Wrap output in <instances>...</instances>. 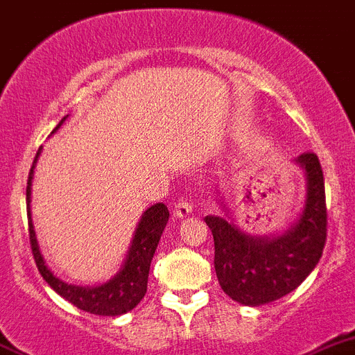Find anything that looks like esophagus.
I'll use <instances>...</instances> for the list:
<instances>
[{"label": "esophagus", "mask_w": 355, "mask_h": 355, "mask_svg": "<svg viewBox=\"0 0 355 355\" xmlns=\"http://www.w3.org/2000/svg\"><path fill=\"white\" fill-rule=\"evenodd\" d=\"M193 214V205H191V201L185 200V198H182V200L177 201V205H175L173 208V215L177 218H185L189 217V215Z\"/></svg>", "instance_id": "1"}]
</instances>
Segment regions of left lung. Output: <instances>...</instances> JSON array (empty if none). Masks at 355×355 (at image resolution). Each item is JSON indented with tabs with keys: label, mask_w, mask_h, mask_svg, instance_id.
I'll return each mask as SVG.
<instances>
[{
	"label": "left lung",
	"mask_w": 355,
	"mask_h": 355,
	"mask_svg": "<svg viewBox=\"0 0 355 355\" xmlns=\"http://www.w3.org/2000/svg\"><path fill=\"white\" fill-rule=\"evenodd\" d=\"M306 180L304 205L297 218L277 234L245 233L230 217L207 215L215 243V273L231 300L245 306H261L293 293L312 273L326 243V191L319 157L304 152L294 159Z\"/></svg>",
	"instance_id": "obj_1"
}]
</instances>
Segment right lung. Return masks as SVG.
I'll return each mask as SVG.
<instances>
[{"label":"right lung","mask_w":355,"mask_h":355,"mask_svg":"<svg viewBox=\"0 0 355 355\" xmlns=\"http://www.w3.org/2000/svg\"><path fill=\"white\" fill-rule=\"evenodd\" d=\"M68 119H61L55 129L52 131L54 135L62 122ZM42 148H38L36 157L33 161L31 171H29L28 178V189H26V201H28V223H29V241H31L33 256H35L36 266H38L40 275L43 280L55 291L61 297L75 304L77 308L84 310V312L94 313V315H107V317H117L122 313L131 312L132 308L137 306L141 300H144L145 293H147V282H148V271H150L152 257L155 254L161 234L164 231L170 218V211L162 203H155L148 207L147 210L141 214L140 223H138L132 240L129 243L128 254L122 263L121 270L107 280V282L98 284V286H77V284H68L54 271L47 266L45 259L40 250L38 240H36L35 226H33L31 217V185H33V175H35L36 161H38Z\"/></svg>","instance_id":"add662e5"}]
</instances>
